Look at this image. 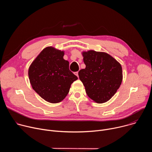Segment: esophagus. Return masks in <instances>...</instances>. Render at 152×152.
Returning <instances> with one entry per match:
<instances>
[{"mask_svg": "<svg viewBox=\"0 0 152 152\" xmlns=\"http://www.w3.org/2000/svg\"><path fill=\"white\" fill-rule=\"evenodd\" d=\"M75 75H76L78 77H79V75H78V72H75Z\"/></svg>", "mask_w": 152, "mask_h": 152, "instance_id": "esophagus-1", "label": "esophagus"}]
</instances>
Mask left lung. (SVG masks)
Segmentation results:
<instances>
[{
    "mask_svg": "<svg viewBox=\"0 0 152 152\" xmlns=\"http://www.w3.org/2000/svg\"><path fill=\"white\" fill-rule=\"evenodd\" d=\"M86 67L79 72L86 94L98 103L112 98L123 79L120 64L104 52L89 50L82 53Z\"/></svg>",
    "mask_w": 152,
    "mask_h": 152,
    "instance_id": "left-lung-1",
    "label": "left lung"
}]
</instances>
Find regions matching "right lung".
I'll use <instances>...</instances> for the list:
<instances>
[{
    "label": "right lung",
    "mask_w": 152,
    "mask_h": 152,
    "mask_svg": "<svg viewBox=\"0 0 152 152\" xmlns=\"http://www.w3.org/2000/svg\"><path fill=\"white\" fill-rule=\"evenodd\" d=\"M64 52L48 47L32 62L28 71L32 88L46 101L56 103L68 94L71 84L77 77L69 70Z\"/></svg>",
    "instance_id": "obj_1"
}]
</instances>
